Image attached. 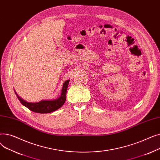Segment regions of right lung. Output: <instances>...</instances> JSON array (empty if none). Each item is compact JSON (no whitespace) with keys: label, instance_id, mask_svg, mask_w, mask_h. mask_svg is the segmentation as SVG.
Here are the masks:
<instances>
[{"label":"right lung","instance_id":"obj_1","mask_svg":"<svg viewBox=\"0 0 160 160\" xmlns=\"http://www.w3.org/2000/svg\"><path fill=\"white\" fill-rule=\"evenodd\" d=\"M69 83V80H66L64 82L60 97L54 100H44L35 103L28 102L21 98L15 92V93L21 103L25 107L28 108L30 110L39 113H48L57 110L58 109L60 108L64 104L66 100V93Z\"/></svg>","mask_w":160,"mask_h":160}]
</instances>
